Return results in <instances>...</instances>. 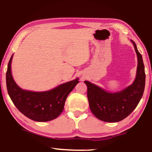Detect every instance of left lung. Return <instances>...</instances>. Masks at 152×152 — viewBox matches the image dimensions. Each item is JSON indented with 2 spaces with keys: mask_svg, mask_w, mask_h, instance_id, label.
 Returning <instances> with one entry per match:
<instances>
[{
  "mask_svg": "<svg viewBox=\"0 0 152 152\" xmlns=\"http://www.w3.org/2000/svg\"><path fill=\"white\" fill-rule=\"evenodd\" d=\"M137 55V75L134 82L120 92L111 93L90 81H85L88 88V99L92 113L106 122H118L130 115L138 105L143 96L145 73L143 58L133 41Z\"/></svg>",
  "mask_w": 152,
  "mask_h": 152,
  "instance_id": "8db88e82",
  "label": "left lung"
}]
</instances>
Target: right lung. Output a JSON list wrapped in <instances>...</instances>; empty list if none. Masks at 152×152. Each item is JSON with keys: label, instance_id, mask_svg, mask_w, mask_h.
I'll list each match as a JSON object with an SVG mask.
<instances>
[{"label": "right lung", "instance_id": "obj_1", "mask_svg": "<svg viewBox=\"0 0 152 152\" xmlns=\"http://www.w3.org/2000/svg\"><path fill=\"white\" fill-rule=\"evenodd\" d=\"M13 55L9 60L6 73V83L11 100L21 113L36 122H48L60 115L69 93L79 83V79L62 83L46 92H32L22 90L11 75Z\"/></svg>", "mask_w": 152, "mask_h": 152}]
</instances>
